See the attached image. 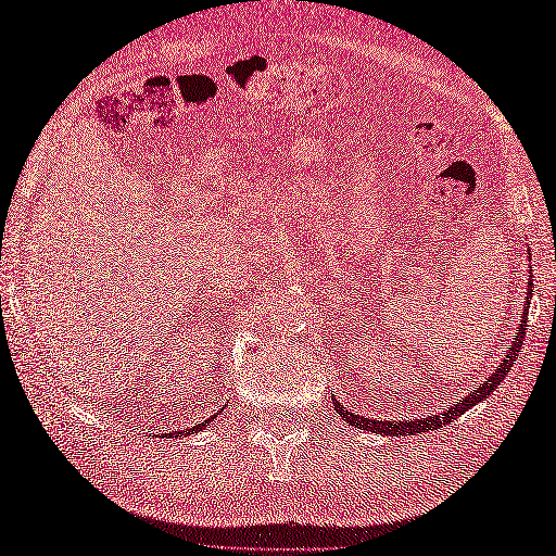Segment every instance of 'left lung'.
Wrapping results in <instances>:
<instances>
[{
    "label": "left lung",
    "instance_id": "8db88e82",
    "mask_svg": "<svg viewBox=\"0 0 556 556\" xmlns=\"http://www.w3.org/2000/svg\"><path fill=\"white\" fill-rule=\"evenodd\" d=\"M530 296H533V269H528V291L523 296V315H521V325L516 327V339L511 349L506 351V358L497 365V370H494L485 382H482L480 387H476L473 392H470L468 396L458 399L456 404H452L448 408H444L442 413H432V416H425V418H416V420H377V418H365V416H358V413H351L349 408H344L339 404V401L334 399V408L341 416V420H346L351 425H356V428L361 430H368V432H375V434H389V437H406V434H416V432H425V430H437L442 428V425H448L454 422L458 416H464V413L468 408H473L476 404H480V401H485L494 389H497L504 377L509 375L511 365L518 356V349H521L523 339H526V327H528V308H530Z\"/></svg>",
    "mask_w": 556,
    "mask_h": 556
}]
</instances>
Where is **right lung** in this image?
Listing matches in <instances>:
<instances>
[{
	"label": "right lung",
	"instance_id": "right-lung-1",
	"mask_svg": "<svg viewBox=\"0 0 556 556\" xmlns=\"http://www.w3.org/2000/svg\"><path fill=\"white\" fill-rule=\"evenodd\" d=\"M222 413V410H219ZM217 413V416H219ZM215 420V416H212L210 420H205V422H198V425H193V428H188V430H179V432H162V437H186V434H195V432H200V430H205L207 428V422H212Z\"/></svg>",
	"mask_w": 556,
	"mask_h": 556
}]
</instances>
